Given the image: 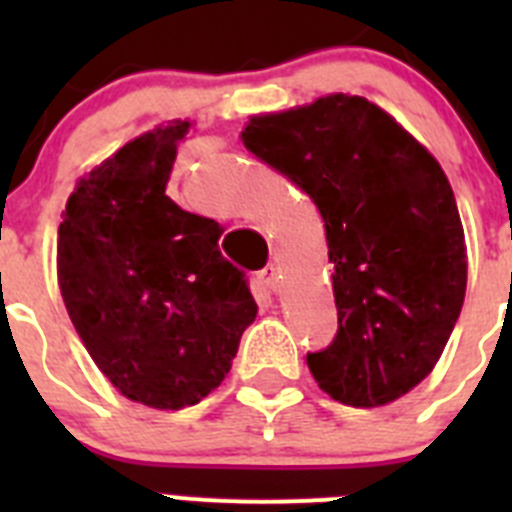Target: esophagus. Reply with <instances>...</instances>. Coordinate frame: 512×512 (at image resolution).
Segmentation results:
<instances>
[{"label": "esophagus", "mask_w": 512, "mask_h": 512, "mask_svg": "<svg viewBox=\"0 0 512 512\" xmlns=\"http://www.w3.org/2000/svg\"><path fill=\"white\" fill-rule=\"evenodd\" d=\"M259 284L264 289H269V292H277L279 287V274L274 266H266L264 271H259Z\"/></svg>", "instance_id": "obj_1"}]
</instances>
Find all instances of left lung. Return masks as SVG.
Segmentation results:
<instances>
[{"instance_id": "obj_1", "label": "left lung", "mask_w": 512, "mask_h": 512, "mask_svg": "<svg viewBox=\"0 0 512 512\" xmlns=\"http://www.w3.org/2000/svg\"><path fill=\"white\" fill-rule=\"evenodd\" d=\"M243 146L325 223L338 333L307 354L323 392L382 408L433 372L467 292V243L441 164L359 94L248 117Z\"/></svg>"}]
</instances>
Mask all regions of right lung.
I'll return each instance as SVG.
<instances>
[{"instance_id": "right-lung-1", "label": "right lung", "mask_w": 512, "mask_h": 512, "mask_svg": "<svg viewBox=\"0 0 512 512\" xmlns=\"http://www.w3.org/2000/svg\"><path fill=\"white\" fill-rule=\"evenodd\" d=\"M189 128L171 120L104 158L58 225V287L76 333L120 395L156 410L220 387L259 310L217 251L223 228L166 197Z\"/></svg>"}]
</instances>
